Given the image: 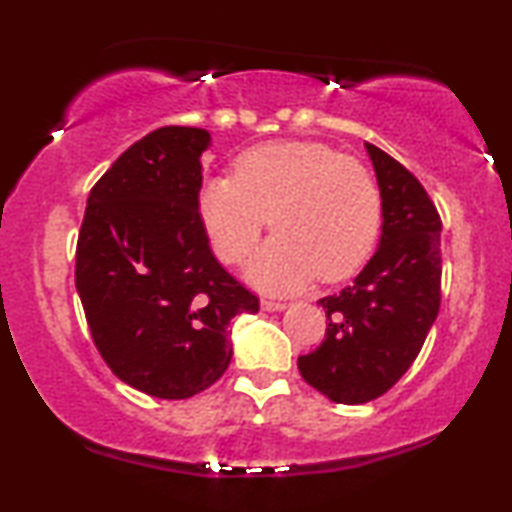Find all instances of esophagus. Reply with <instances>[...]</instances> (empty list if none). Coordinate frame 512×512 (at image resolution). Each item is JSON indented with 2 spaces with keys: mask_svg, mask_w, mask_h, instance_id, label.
Masks as SVG:
<instances>
[{
  "mask_svg": "<svg viewBox=\"0 0 512 512\" xmlns=\"http://www.w3.org/2000/svg\"><path fill=\"white\" fill-rule=\"evenodd\" d=\"M261 307H263V310H268V312H279V310H284L286 303H284V300H275V298H263Z\"/></svg>",
  "mask_w": 512,
  "mask_h": 512,
  "instance_id": "esophagus-1",
  "label": "esophagus"
}]
</instances>
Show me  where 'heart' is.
Listing matches in <instances>:
<instances>
[{
  "instance_id": "heart-1",
  "label": "heart",
  "mask_w": 512,
  "mask_h": 512,
  "mask_svg": "<svg viewBox=\"0 0 512 512\" xmlns=\"http://www.w3.org/2000/svg\"><path fill=\"white\" fill-rule=\"evenodd\" d=\"M200 216L221 261H247L270 226L249 275L270 291H291L321 277L354 275L375 249L382 198L361 163L319 142H270L235 160V177L209 179Z\"/></svg>"
}]
</instances>
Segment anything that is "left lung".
<instances>
[{"label":"left lung","instance_id":"1","mask_svg":"<svg viewBox=\"0 0 512 512\" xmlns=\"http://www.w3.org/2000/svg\"><path fill=\"white\" fill-rule=\"evenodd\" d=\"M382 195L380 247L340 293L321 298L326 338L300 356L303 380L335 403L359 405L394 387L440 310V214L408 167L366 144Z\"/></svg>","mask_w":512,"mask_h":512}]
</instances>
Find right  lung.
Instances as JSON below:
<instances>
[{
	"label": "right lung",
	"mask_w": 512,
	"mask_h": 512,
	"mask_svg": "<svg viewBox=\"0 0 512 512\" xmlns=\"http://www.w3.org/2000/svg\"><path fill=\"white\" fill-rule=\"evenodd\" d=\"M209 132L165 125L90 188L76 242V291L97 352L144 394L191 398L226 373L235 314L258 298L209 249L200 216Z\"/></svg>",
	"instance_id": "right-lung-1"
}]
</instances>
